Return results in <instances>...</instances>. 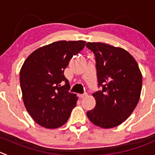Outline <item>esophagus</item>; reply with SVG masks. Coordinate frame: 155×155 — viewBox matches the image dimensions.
I'll use <instances>...</instances> for the list:
<instances>
[{
    "label": "esophagus",
    "mask_w": 155,
    "mask_h": 155,
    "mask_svg": "<svg viewBox=\"0 0 155 155\" xmlns=\"http://www.w3.org/2000/svg\"><path fill=\"white\" fill-rule=\"evenodd\" d=\"M87 96V93H84V94H78V97L80 98H83L84 97Z\"/></svg>",
    "instance_id": "1"
}]
</instances>
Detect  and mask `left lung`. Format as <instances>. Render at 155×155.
<instances>
[{"label": "left lung", "instance_id": "left-lung-1", "mask_svg": "<svg viewBox=\"0 0 155 155\" xmlns=\"http://www.w3.org/2000/svg\"><path fill=\"white\" fill-rule=\"evenodd\" d=\"M94 52L98 86L93 93L96 101L87 117L104 129L117 127L131 115L141 95L142 76L135 58L122 48L101 42H87Z\"/></svg>", "mask_w": 155, "mask_h": 155}]
</instances>
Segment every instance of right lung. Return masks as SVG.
<instances>
[{"instance_id":"obj_1","label":"right lung","mask_w":155,"mask_h":155,"mask_svg":"<svg viewBox=\"0 0 155 155\" xmlns=\"http://www.w3.org/2000/svg\"><path fill=\"white\" fill-rule=\"evenodd\" d=\"M85 45L81 40L55 41L36 49L24 61L19 72L22 100L38 125L56 129L70 117L78 97L69 92L64 71Z\"/></svg>"}]
</instances>
